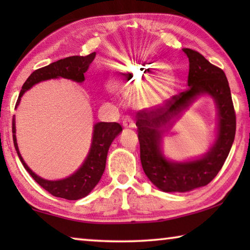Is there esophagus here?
I'll return each mask as SVG.
<instances>
[{"label":"esophagus","instance_id":"34e87169","mask_svg":"<svg viewBox=\"0 0 250 250\" xmlns=\"http://www.w3.org/2000/svg\"><path fill=\"white\" fill-rule=\"evenodd\" d=\"M122 125H124L125 128H134L135 126V124L132 120V118H131L130 116H125L124 119H122Z\"/></svg>","mask_w":250,"mask_h":250}]
</instances>
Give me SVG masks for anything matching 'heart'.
Instances as JSON below:
<instances>
[{"label": "heart", "mask_w": 250, "mask_h": 250, "mask_svg": "<svg viewBox=\"0 0 250 250\" xmlns=\"http://www.w3.org/2000/svg\"><path fill=\"white\" fill-rule=\"evenodd\" d=\"M124 89L140 91L135 104L140 109H154L162 105L170 95L172 77L166 67L155 62H137L124 69Z\"/></svg>", "instance_id": "1"}]
</instances>
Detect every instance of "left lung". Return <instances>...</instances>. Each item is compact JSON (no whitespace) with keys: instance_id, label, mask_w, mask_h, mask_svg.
Instances as JSON below:
<instances>
[{"instance_id":"obj_1","label":"left lung","mask_w":250,"mask_h":250,"mask_svg":"<svg viewBox=\"0 0 250 250\" xmlns=\"http://www.w3.org/2000/svg\"><path fill=\"white\" fill-rule=\"evenodd\" d=\"M188 57V89L173 96L163 105L142 110L137 115L140 159L146 175L163 192H188L205 186L225 163L235 139L236 113L226 75L196 50L183 48ZM209 94L215 100L219 133L214 146L201 159L172 163L160 152V139L173 117L178 116L198 95Z\"/></svg>"}]
</instances>
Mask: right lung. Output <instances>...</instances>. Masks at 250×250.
<instances>
[{
    "label": "right lung",
    "mask_w": 250,
    "mask_h": 250,
    "mask_svg": "<svg viewBox=\"0 0 250 250\" xmlns=\"http://www.w3.org/2000/svg\"><path fill=\"white\" fill-rule=\"evenodd\" d=\"M96 56V53H91L87 56H70L64 59L52 62L45 67H42L40 69L33 71L31 76L24 83L22 90L20 92L19 99L16 101L15 108L18 107L21 100V97L24 95V92L32 88L37 83L43 82V80L52 79V78H67L71 79L74 82L83 83L84 80L83 74L86 73L88 67L91 64ZM122 131L121 125L117 122H98L94 125V133H92L91 146L88 153L86 160L83 161V166L80 167L74 174L66 177V179L58 181H48L44 180L36 175L31 168L27 167V164L24 162V160L21 155L16 142L15 135V118L13 117L12 122V132H13V141L15 150L18 152V155L29 175H31L42 188L46 189L48 193L56 197L66 198V200L75 201L87 196L95 186L98 184L101 176L104 174L105 167V160L109 146H111L118 134Z\"/></svg>",
    "instance_id": "1"
}]
</instances>
